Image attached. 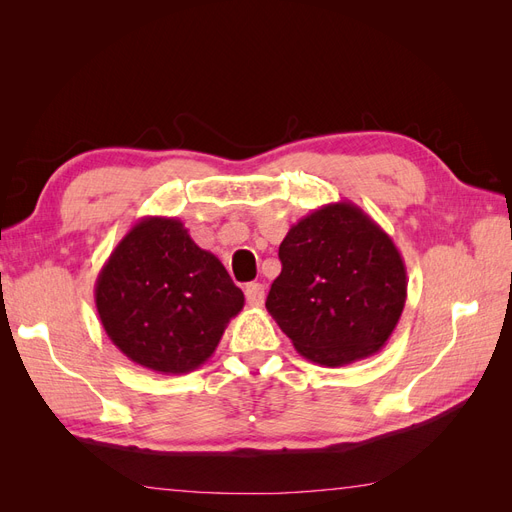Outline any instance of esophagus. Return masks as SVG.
<instances>
[{
    "mask_svg": "<svg viewBox=\"0 0 512 512\" xmlns=\"http://www.w3.org/2000/svg\"><path fill=\"white\" fill-rule=\"evenodd\" d=\"M245 299H247V303L250 305H262L265 303V286L262 284H256V282H252V284H247L245 286Z\"/></svg>",
    "mask_w": 512,
    "mask_h": 512,
    "instance_id": "1",
    "label": "esophagus"
}]
</instances>
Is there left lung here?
Segmentation results:
<instances>
[{
  "instance_id": "left-lung-1",
  "label": "left lung",
  "mask_w": 512,
  "mask_h": 512,
  "mask_svg": "<svg viewBox=\"0 0 512 512\" xmlns=\"http://www.w3.org/2000/svg\"><path fill=\"white\" fill-rule=\"evenodd\" d=\"M280 260L265 305L307 361L344 367L386 344L406 305V265L361 207L314 209L288 230Z\"/></svg>"
}]
</instances>
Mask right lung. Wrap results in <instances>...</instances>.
<instances>
[{"label": "right lung", "mask_w": 512, "mask_h": 512, "mask_svg": "<svg viewBox=\"0 0 512 512\" xmlns=\"http://www.w3.org/2000/svg\"><path fill=\"white\" fill-rule=\"evenodd\" d=\"M96 307L106 335L136 365L188 374L218 348L245 303L211 252L177 218L138 220L104 262Z\"/></svg>", "instance_id": "1"}]
</instances>
